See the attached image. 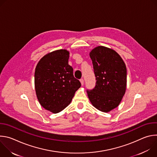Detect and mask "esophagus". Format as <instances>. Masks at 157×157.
<instances>
[{"label": "esophagus", "mask_w": 157, "mask_h": 157, "mask_svg": "<svg viewBox=\"0 0 157 157\" xmlns=\"http://www.w3.org/2000/svg\"><path fill=\"white\" fill-rule=\"evenodd\" d=\"M80 82H81V84L82 86L84 84V79H80Z\"/></svg>", "instance_id": "34e87169"}]
</instances>
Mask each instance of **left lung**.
Returning a JSON list of instances; mask_svg holds the SVG:
<instances>
[{"label":"left lung","mask_w":157,"mask_h":157,"mask_svg":"<svg viewBox=\"0 0 157 157\" xmlns=\"http://www.w3.org/2000/svg\"><path fill=\"white\" fill-rule=\"evenodd\" d=\"M89 56L97 81L93 90L87 91V96L94 107L109 113L119 106L125 93V64L117 52L104 46L93 48Z\"/></svg>","instance_id":"8db88e82"}]
</instances>
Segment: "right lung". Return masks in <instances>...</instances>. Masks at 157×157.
<instances>
[{
	"label": "right lung",
	"instance_id": "obj_1",
	"mask_svg": "<svg viewBox=\"0 0 157 157\" xmlns=\"http://www.w3.org/2000/svg\"><path fill=\"white\" fill-rule=\"evenodd\" d=\"M70 52L65 49L50 52L38 61L35 72V89L40 105L53 114L71 102L81 87L68 64Z\"/></svg>",
	"mask_w": 157,
	"mask_h": 157
}]
</instances>
